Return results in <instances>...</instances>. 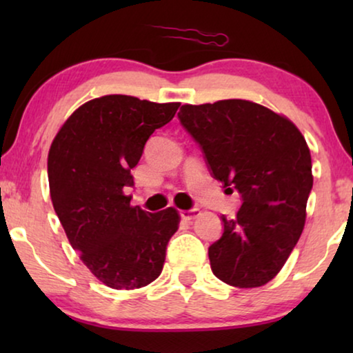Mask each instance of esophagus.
<instances>
[{"label":"esophagus","mask_w":353,"mask_h":353,"mask_svg":"<svg viewBox=\"0 0 353 353\" xmlns=\"http://www.w3.org/2000/svg\"><path fill=\"white\" fill-rule=\"evenodd\" d=\"M181 219L183 220H194L197 215H199V209H190V210H181Z\"/></svg>","instance_id":"34e87169"}]
</instances>
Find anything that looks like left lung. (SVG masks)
<instances>
[{
  "instance_id": "obj_1",
  "label": "left lung",
  "mask_w": 353,
  "mask_h": 353,
  "mask_svg": "<svg viewBox=\"0 0 353 353\" xmlns=\"http://www.w3.org/2000/svg\"><path fill=\"white\" fill-rule=\"evenodd\" d=\"M178 119L215 180L241 194L236 219L209 248L212 272L234 288L276 276L301 238L313 186L305 138L291 120L244 99L181 105Z\"/></svg>"
}]
</instances>
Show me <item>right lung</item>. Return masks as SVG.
I'll return each instance as SVG.
<instances>
[{
	"label": "right lung",
	"mask_w": 353,
	"mask_h": 353,
	"mask_svg": "<svg viewBox=\"0 0 353 353\" xmlns=\"http://www.w3.org/2000/svg\"><path fill=\"white\" fill-rule=\"evenodd\" d=\"M180 103L157 104L109 94L80 105L57 132L48 154L52 207L72 248L112 289H138L163 268L180 223L173 207L151 214L132 207V168L157 128Z\"/></svg>",
	"instance_id": "obj_1"
}]
</instances>
